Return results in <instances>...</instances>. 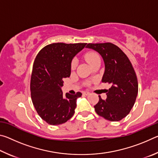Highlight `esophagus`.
<instances>
[{"instance_id":"esophagus-1","label":"esophagus","mask_w":158,"mask_h":158,"mask_svg":"<svg viewBox=\"0 0 158 158\" xmlns=\"http://www.w3.org/2000/svg\"><path fill=\"white\" fill-rule=\"evenodd\" d=\"M84 95H89V94H90V93H89V92H84Z\"/></svg>"}]
</instances>
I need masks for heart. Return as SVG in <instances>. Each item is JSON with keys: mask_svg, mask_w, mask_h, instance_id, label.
Wrapping results in <instances>:
<instances>
[{"mask_svg": "<svg viewBox=\"0 0 158 158\" xmlns=\"http://www.w3.org/2000/svg\"><path fill=\"white\" fill-rule=\"evenodd\" d=\"M85 58L86 60L88 61L90 65H92L93 63H95L97 61H100V57L98 53H96L95 52H89L85 53ZM77 60L76 59H73L71 61V64H70V68L72 69H75L76 66H77Z\"/></svg>", "mask_w": 158, "mask_h": 158, "instance_id": "heart-1", "label": "heart"}]
</instances>
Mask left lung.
Here are the masks:
<instances>
[{"mask_svg":"<svg viewBox=\"0 0 158 158\" xmlns=\"http://www.w3.org/2000/svg\"><path fill=\"white\" fill-rule=\"evenodd\" d=\"M94 49L102 57L105 65L102 81L110 84L106 90V99L99 95L94 106L99 116L110 121H119L130 113L138 93V81L132 63L125 53L116 45L89 43L85 47Z\"/></svg>","mask_w":158,"mask_h":158,"instance_id":"1","label":"left lung"}]
</instances>
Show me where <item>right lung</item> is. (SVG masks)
<instances>
[{
    "instance_id": "right-lung-1",
    "label": "right lung",
    "mask_w": 158,
    "mask_h": 158,
    "mask_svg": "<svg viewBox=\"0 0 158 158\" xmlns=\"http://www.w3.org/2000/svg\"><path fill=\"white\" fill-rule=\"evenodd\" d=\"M86 43H53L40 51L34 60L31 95L37 114L48 124L58 125L70 119L81 93L63 95V79L69 77L73 57Z\"/></svg>"
}]
</instances>
